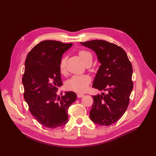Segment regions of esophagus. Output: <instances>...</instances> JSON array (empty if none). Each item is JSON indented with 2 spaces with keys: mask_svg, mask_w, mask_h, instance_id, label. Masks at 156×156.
I'll list each match as a JSON object with an SVG mask.
<instances>
[{
  "mask_svg": "<svg viewBox=\"0 0 156 156\" xmlns=\"http://www.w3.org/2000/svg\"><path fill=\"white\" fill-rule=\"evenodd\" d=\"M77 97L78 98H83L84 95L83 94H81V93H78L77 94Z\"/></svg>",
  "mask_w": 156,
  "mask_h": 156,
  "instance_id": "obj_1",
  "label": "esophagus"
}]
</instances>
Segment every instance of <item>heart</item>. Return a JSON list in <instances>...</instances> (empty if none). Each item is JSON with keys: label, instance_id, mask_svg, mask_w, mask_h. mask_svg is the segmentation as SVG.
Wrapping results in <instances>:
<instances>
[{"label": "heart", "instance_id": "obj_1", "mask_svg": "<svg viewBox=\"0 0 156 156\" xmlns=\"http://www.w3.org/2000/svg\"><path fill=\"white\" fill-rule=\"evenodd\" d=\"M78 55L79 58H81L84 64L88 62H92L93 56L90 52L87 50H80L78 52ZM66 65V56H64L61 58L59 65L60 71L62 73L65 72ZM90 77L88 76V75H74V76L68 80L66 83V87L68 89L72 90L75 92H83L87 89L89 83H90Z\"/></svg>", "mask_w": 156, "mask_h": 156}]
</instances>
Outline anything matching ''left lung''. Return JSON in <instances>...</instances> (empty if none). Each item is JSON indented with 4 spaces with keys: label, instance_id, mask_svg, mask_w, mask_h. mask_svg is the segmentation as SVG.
<instances>
[{
    "label": "left lung",
    "instance_id": "left-lung-1",
    "mask_svg": "<svg viewBox=\"0 0 156 156\" xmlns=\"http://www.w3.org/2000/svg\"><path fill=\"white\" fill-rule=\"evenodd\" d=\"M95 52L101 66L94 78L92 87L103 90L93 96L94 103L90 118L94 123L110 126L123 116L133 90V68L125 51L105 40L81 42Z\"/></svg>",
    "mask_w": 156,
    "mask_h": 156
}]
</instances>
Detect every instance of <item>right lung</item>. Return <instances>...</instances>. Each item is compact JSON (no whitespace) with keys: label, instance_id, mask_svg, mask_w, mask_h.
I'll return each instance as SVG.
<instances>
[{"label":"right lung","instance_id":"add662e5","mask_svg":"<svg viewBox=\"0 0 156 156\" xmlns=\"http://www.w3.org/2000/svg\"><path fill=\"white\" fill-rule=\"evenodd\" d=\"M72 45L55 40L42 41L32 48L25 60L22 79L24 98L32 116L48 128L67 123L68 108L76 100V94L72 91L61 96L56 94L58 87L62 85L60 62Z\"/></svg>","mask_w":156,"mask_h":156}]
</instances>
